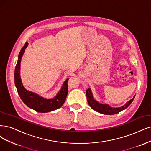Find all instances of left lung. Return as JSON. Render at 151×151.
<instances>
[{
	"label": "left lung",
	"instance_id": "left-lung-1",
	"mask_svg": "<svg viewBox=\"0 0 151 151\" xmlns=\"http://www.w3.org/2000/svg\"><path fill=\"white\" fill-rule=\"evenodd\" d=\"M86 95L87 98V101H88V104L90 106V107L93 110L97 111V112L104 115L116 114L119 113L120 111L126 109L131 104V103H132L135 96V95H134L133 98L132 99H130L129 101H128L124 105L120 106V107L112 108L108 104H100L98 101H96L94 99L93 93H92V91L90 88L88 90H86Z\"/></svg>",
	"mask_w": 151,
	"mask_h": 151
}]
</instances>
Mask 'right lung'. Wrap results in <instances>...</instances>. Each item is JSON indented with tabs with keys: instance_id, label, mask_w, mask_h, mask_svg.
<instances>
[{
	"instance_id": "add662e5",
	"label": "right lung",
	"mask_w": 151,
	"mask_h": 151,
	"mask_svg": "<svg viewBox=\"0 0 151 151\" xmlns=\"http://www.w3.org/2000/svg\"><path fill=\"white\" fill-rule=\"evenodd\" d=\"M27 46L28 42H26L25 45L23 46L19 52L15 72H14L15 85L19 96L29 108L35 110L37 112L46 113L60 109L65 103L68 91V81L69 78L66 79L63 83L60 90L58 92L56 95L52 99L44 98L38 94L26 90L22 85L20 75V70L22 57Z\"/></svg>"
}]
</instances>
